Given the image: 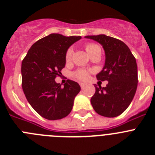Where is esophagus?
<instances>
[{
	"label": "esophagus",
	"instance_id": "1",
	"mask_svg": "<svg viewBox=\"0 0 155 155\" xmlns=\"http://www.w3.org/2000/svg\"><path fill=\"white\" fill-rule=\"evenodd\" d=\"M79 84H80V86L81 88H84V87H85L86 85H87L85 83H82V82H80V83H79Z\"/></svg>",
	"mask_w": 155,
	"mask_h": 155
}]
</instances>
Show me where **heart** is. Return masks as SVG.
Segmentation results:
<instances>
[{
  "instance_id": "b5f03b06",
  "label": "heart",
  "mask_w": 155,
  "mask_h": 155,
  "mask_svg": "<svg viewBox=\"0 0 155 155\" xmlns=\"http://www.w3.org/2000/svg\"><path fill=\"white\" fill-rule=\"evenodd\" d=\"M86 51L87 52V53L89 54L90 56L92 54V53H95L97 51L101 52V49H100L99 46L98 45L94 44V43H88V44L86 45L85 46ZM72 53H73V50L72 49H69L66 53V60L67 61H70L72 57ZM75 77L77 78L80 81H86L89 78V73L88 71H85V70H80V71H78L75 73Z\"/></svg>"
}]
</instances>
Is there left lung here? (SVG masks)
Instances as JSON below:
<instances>
[{"label": "left lung", "mask_w": 155, "mask_h": 155, "mask_svg": "<svg viewBox=\"0 0 155 155\" xmlns=\"http://www.w3.org/2000/svg\"><path fill=\"white\" fill-rule=\"evenodd\" d=\"M96 41L105 51V65L96 75L98 81H108L105 87H95L91 103L98 114L105 117L120 116L132 102L137 87V65L128 46L105 35H87Z\"/></svg>", "instance_id": "1"}]
</instances>
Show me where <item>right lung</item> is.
<instances>
[{"label": "right lung", "mask_w": 155, "mask_h": 155, "mask_svg": "<svg viewBox=\"0 0 155 155\" xmlns=\"http://www.w3.org/2000/svg\"><path fill=\"white\" fill-rule=\"evenodd\" d=\"M81 39V36L50 34L35 42L22 61L23 91L28 103L43 118L61 120L72 110L80 85L68 80L61 87L55 78L65 67L68 48Z\"/></svg>", "instance_id": "1"}]
</instances>
